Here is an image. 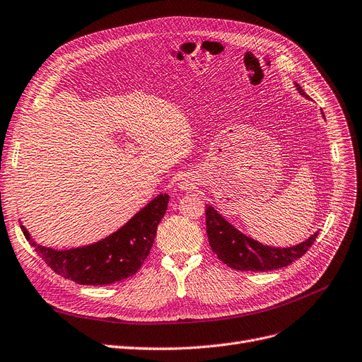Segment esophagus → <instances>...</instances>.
Masks as SVG:
<instances>
[{"mask_svg":"<svg viewBox=\"0 0 362 362\" xmlns=\"http://www.w3.org/2000/svg\"><path fill=\"white\" fill-rule=\"evenodd\" d=\"M179 186H180V189H182V191H189L191 187H192V183H191V182H187V180H182Z\"/></svg>","mask_w":362,"mask_h":362,"instance_id":"obj_1","label":"esophagus"}]
</instances>
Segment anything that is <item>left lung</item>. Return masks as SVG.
Here are the masks:
<instances>
[{
    "instance_id": "left-lung-1",
    "label": "left lung",
    "mask_w": 362,
    "mask_h": 362,
    "mask_svg": "<svg viewBox=\"0 0 362 362\" xmlns=\"http://www.w3.org/2000/svg\"><path fill=\"white\" fill-rule=\"evenodd\" d=\"M296 88L302 96L308 98L300 86L296 84ZM206 225L210 247L218 260L237 271L263 272L284 268L300 259L318 237V232H315L306 241L287 248L263 245L232 226L211 206H207L206 210Z\"/></svg>"
}]
</instances>
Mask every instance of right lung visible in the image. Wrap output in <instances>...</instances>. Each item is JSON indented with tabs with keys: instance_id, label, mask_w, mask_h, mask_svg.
Instances as JSON below:
<instances>
[{
	"instance_id": "add662e5",
	"label": "right lung",
	"mask_w": 362,
	"mask_h": 362,
	"mask_svg": "<svg viewBox=\"0 0 362 362\" xmlns=\"http://www.w3.org/2000/svg\"><path fill=\"white\" fill-rule=\"evenodd\" d=\"M170 197L160 194L109 237L84 247L54 250L37 244L21 225L25 238L50 268L81 286H106L134 275L148 257Z\"/></svg>"
}]
</instances>
